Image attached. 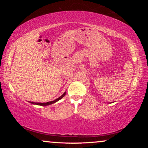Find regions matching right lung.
<instances>
[{
	"label": "right lung",
	"instance_id": "obj_1",
	"mask_svg": "<svg viewBox=\"0 0 148 148\" xmlns=\"http://www.w3.org/2000/svg\"><path fill=\"white\" fill-rule=\"evenodd\" d=\"M66 93V91H65L63 94H62L61 97H59L58 99H57L56 100H54L53 101H50V102H43V103H42V102H30V103L31 104H36V105H40V106H47V105H49V104H53L55 102H57L58 101H59L60 99H61L62 97H63L65 95Z\"/></svg>",
	"mask_w": 148,
	"mask_h": 148
}]
</instances>
